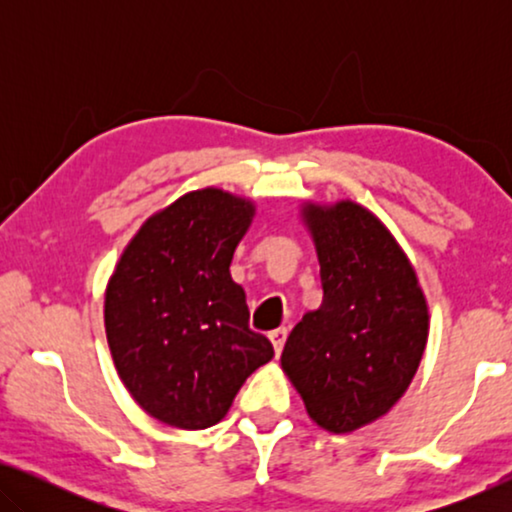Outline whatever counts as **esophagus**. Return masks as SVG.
I'll use <instances>...</instances> for the list:
<instances>
[{
    "label": "esophagus",
    "mask_w": 512,
    "mask_h": 512,
    "mask_svg": "<svg viewBox=\"0 0 512 512\" xmlns=\"http://www.w3.org/2000/svg\"><path fill=\"white\" fill-rule=\"evenodd\" d=\"M286 335H289V331H286V328H275V331H270V342H272V347H275L277 354H282Z\"/></svg>",
    "instance_id": "1"
}]
</instances>
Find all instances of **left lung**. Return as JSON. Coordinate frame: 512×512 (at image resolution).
<instances>
[{
  "mask_svg": "<svg viewBox=\"0 0 512 512\" xmlns=\"http://www.w3.org/2000/svg\"><path fill=\"white\" fill-rule=\"evenodd\" d=\"M324 300L298 321L282 366L310 417L347 433L391 410L417 373L429 312L408 258L368 209L307 207Z\"/></svg>",
  "mask_w": 512,
  "mask_h": 512,
  "instance_id": "left-lung-1",
  "label": "left lung"
}]
</instances>
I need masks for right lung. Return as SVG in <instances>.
<instances>
[{
	"mask_svg": "<svg viewBox=\"0 0 512 512\" xmlns=\"http://www.w3.org/2000/svg\"><path fill=\"white\" fill-rule=\"evenodd\" d=\"M254 207L205 188L151 216L107 286L104 326L132 398L160 422H221L244 380L275 356L249 328L242 286L230 277Z\"/></svg>",
	"mask_w": 512,
	"mask_h": 512,
	"instance_id": "1",
	"label": "right lung"
}]
</instances>
